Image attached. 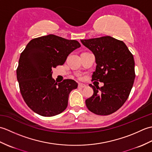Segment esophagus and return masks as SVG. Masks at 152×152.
<instances>
[{
    "mask_svg": "<svg viewBox=\"0 0 152 152\" xmlns=\"http://www.w3.org/2000/svg\"><path fill=\"white\" fill-rule=\"evenodd\" d=\"M78 87L80 88H85L86 86L85 84H83V83H79L78 84Z\"/></svg>",
    "mask_w": 152,
    "mask_h": 152,
    "instance_id": "esophagus-1",
    "label": "esophagus"
}]
</instances>
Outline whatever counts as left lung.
Returning <instances> with one entry per match:
<instances>
[{"label":"left lung","instance_id":"8db88e82","mask_svg":"<svg viewBox=\"0 0 152 152\" xmlns=\"http://www.w3.org/2000/svg\"><path fill=\"white\" fill-rule=\"evenodd\" d=\"M94 54L96 69L92 80L104 86L89 84L93 95L86 100L91 112L101 115L111 114L127 101L135 78L133 56L123 41L110 36L81 40Z\"/></svg>","mask_w":152,"mask_h":152}]
</instances>
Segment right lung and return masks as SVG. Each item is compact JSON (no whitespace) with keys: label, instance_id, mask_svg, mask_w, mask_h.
<instances>
[{"label":"right lung","instance_id":"right-lung-1","mask_svg":"<svg viewBox=\"0 0 152 152\" xmlns=\"http://www.w3.org/2000/svg\"><path fill=\"white\" fill-rule=\"evenodd\" d=\"M80 46L77 40L54 34L34 38L27 44L16 72L23 98L35 113L51 117L66 108L70 93L78 83L69 79L56 82L52 69L63 64L68 56Z\"/></svg>","mask_w":152,"mask_h":152}]
</instances>
